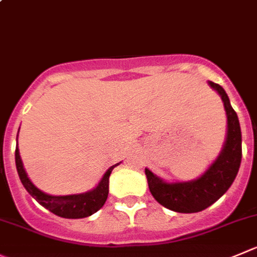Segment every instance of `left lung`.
Wrapping results in <instances>:
<instances>
[{"mask_svg":"<svg viewBox=\"0 0 257 257\" xmlns=\"http://www.w3.org/2000/svg\"><path fill=\"white\" fill-rule=\"evenodd\" d=\"M209 85L219 93L227 114V139L217 160L202 177L185 183L169 184L145 169L153 197L161 206L179 213H195L212 206L228 190L241 165L242 140L238 117L223 88L213 82H209Z\"/></svg>","mask_w":257,"mask_h":257,"instance_id":"obj_1","label":"left lung"}]
</instances>
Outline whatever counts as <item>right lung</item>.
I'll return each instance as SVG.
<instances>
[{
	"instance_id": "1",
	"label": "right lung",
	"mask_w": 257,
	"mask_h": 257,
	"mask_svg": "<svg viewBox=\"0 0 257 257\" xmlns=\"http://www.w3.org/2000/svg\"><path fill=\"white\" fill-rule=\"evenodd\" d=\"M15 160H16V168L19 177H20L21 183L24 184L25 189L30 193L31 197L35 198L39 203L51 213L57 216L63 217V218H84V217L92 216L96 213L98 209L103 207L106 203L107 197H108V182L109 175H111L113 168H116L118 164L109 168L103 175L99 184L90 192L83 193V194H73V195H49L39 190L30 179L26 175L25 169H24L23 161H21L19 149L15 150Z\"/></svg>"
}]
</instances>
